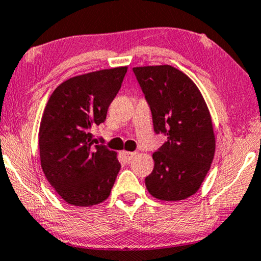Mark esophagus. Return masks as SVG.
<instances>
[{"label":"esophagus","instance_id":"obj_1","mask_svg":"<svg viewBox=\"0 0 261 261\" xmlns=\"http://www.w3.org/2000/svg\"><path fill=\"white\" fill-rule=\"evenodd\" d=\"M121 155H123V159L125 161H130L135 155H136V153H135V151H123V154Z\"/></svg>","mask_w":261,"mask_h":261}]
</instances>
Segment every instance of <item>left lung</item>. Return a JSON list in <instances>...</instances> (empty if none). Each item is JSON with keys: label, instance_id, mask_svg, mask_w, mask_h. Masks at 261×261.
Wrapping results in <instances>:
<instances>
[{"label": "left lung", "instance_id": "obj_1", "mask_svg": "<svg viewBox=\"0 0 261 261\" xmlns=\"http://www.w3.org/2000/svg\"><path fill=\"white\" fill-rule=\"evenodd\" d=\"M150 108L155 134L167 141L153 153L146 187L164 201L195 194L212 164L216 138L212 119L194 82L170 65L133 68Z\"/></svg>", "mask_w": 261, "mask_h": 261}]
</instances>
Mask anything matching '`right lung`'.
Wrapping results in <instances>:
<instances>
[{
    "mask_svg": "<svg viewBox=\"0 0 261 261\" xmlns=\"http://www.w3.org/2000/svg\"><path fill=\"white\" fill-rule=\"evenodd\" d=\"M127 67L77 75L55 89L39 126V156L48 182L61 199L88 207L110 196L120 170L117 154L94 144L91 127L106 120Z\"/></svg>",
    "mask_w": 261,
    "mask_h": 261,
    "instance_id": "right-lung-1",
    "label": "right lung"
}]
</instances>
